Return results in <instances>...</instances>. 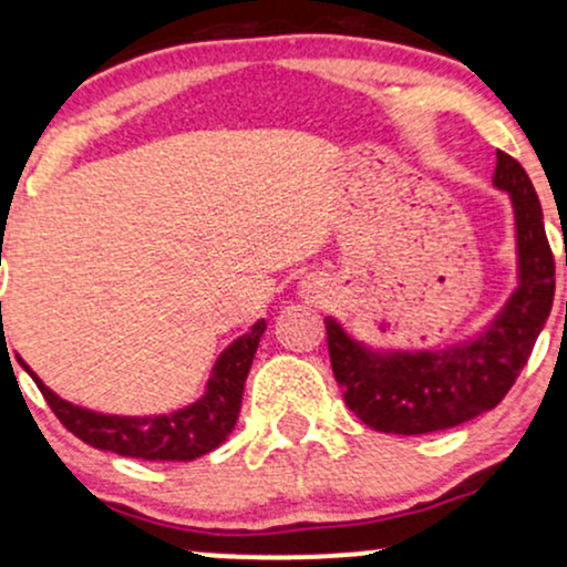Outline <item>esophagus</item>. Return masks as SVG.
Here are the masks:
<instances>
[{"mask_svg":"<svg viewBox=\"0 0 567 567\" xmlns=\"http://www.w3.org/2000/svg\"><path fill=\"white\" fill-rule=\"evenodd\" d=\"M311 292H317V296H320V290H311Z\"/></svg>","mask_w":567,"mask_h":567,"instance_id":"esophagus-1","label":"esophagus"}]
</instances>
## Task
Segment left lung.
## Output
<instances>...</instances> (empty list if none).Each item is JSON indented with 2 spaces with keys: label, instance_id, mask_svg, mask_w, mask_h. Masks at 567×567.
Masks as SVG:
<instances>
[{
  "label": "left lung",
  "instance_id": "left-lung-1",
  "mask_svg": "<svg viewBox=\"0 0 567 567\" xmlns=\"http://www.w3.org/2000/svg\"><path fill=\"white\" fill-rule=\"evenodd\" d=\"M493 186L509 194L517 237V288L491 322L434 349H373L324 317L330 362L343 400L375 432L429 434L487 413L504 400L555 301V256L528 173L496 152Z\"/></svg>",
  "mask_w": 567,
  "mask_h": 567
}]
</instances>
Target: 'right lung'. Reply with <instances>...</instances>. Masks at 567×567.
<instances>
[{
	"label": "right lung",
	"mask_w": 567,
	"mask_h": 567,
	"mask_svg": "<svg viewBox=\"0 0 567 567\" xmlns=\"http://www.w3.org/2000/svg\"><path fill=\"white\" fill-rule=\"evenodd\" d=\"M264 333L266 320H258L247 333L220 351L199 400L188 402L186 408L173 410V413L157 415H114L74 405V402L58 396L50 386H44L34 370L25 365L23 357H16L25 373L34 379L61 424L87 445L97 451L127 455V458L194 461L216 451L237 424L245 379L250 373L252 357H256Z\"/></svg>",
	"instance_id": "obj_1"
}]
</instances>
